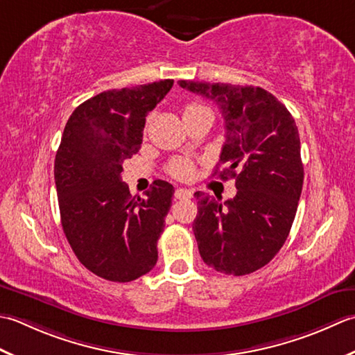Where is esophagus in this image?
Segmentation results:
<instances>
[{"label": "esophagus", "instance_id": "esophagus-1", "mask_svg": "<svg viewBox=\"0 0 355 355\" xmlns=\"http://www.w3.org/2000/svg\"><path fill=\"white\" fill-rule=\"evenodd\" d=\"M191 196H193V191L187 190V188H178L175 191L176 199H191Z\"/></svg>", "mask_w": 355, "mask_h": 355}]
</instances>
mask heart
Masks as SVG:
<instances>
[{
  "label": "heart",
  "mask_w": 355,
  "mask_h": 355,
  "mask_svg": "<svg viewBox=\"0 0 355 355\" xmlns=\"http://www.w3.org/2000/svg\"><path fill=\"white\" fill-rule=\"evenodd\" d=\"M204 108H207V107L205 105H200V104L187 105L185 110H184V116H185V114H188V113H191V112L204 110ZM168 171H170V175L173 178L184 180V179H188V178L193 175V165L188 162V161H185V159H178V161L171 162V165L168 167Z\"/></svg>",
  "instance_id": "1"
}]
</instances>
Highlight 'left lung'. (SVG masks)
I'll list each match as a JSON object with an SVG mask.
<instances>
[{
    "mask_svg": "<svg viewBox=\"0 0 355 355\" xmlns=\"http://www.w3.org/2000/svg\"><path fill=\"white\" fill-rule=\"evenodd\" d=\"M182 89L220 108L225 144L219 173L234 178L237 193L222 204L194 193L193 223L200 257L216 271L245 276L262 268L284 247L297 211L303 164L294 118L260 87L179 81Z\"/></svg>",
    "mask_w": 355,
    "mask_h": 355,
    "instance_id": "obj_1",
    "label": "left lung"
}]
</instances>
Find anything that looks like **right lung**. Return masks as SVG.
<instances>
[{"instance_id": "1", "label": "right lung", "mask_w": 355, "mask_h": 355, "mask_svg": "<svg viewBox=\"0 0 355 355\" xmlns=\"http://www.w3.org/2000/svg\"><path fill=\"white\" fill-rule=\"evenodd\" d=\"M173 79L107 90L78 105L55 157L64 234L87 270L110 282H132L153 270L175 188L155 180L146 199L122 182V164L136 155L148 112Z\"/></svg>"}]
</instances>
